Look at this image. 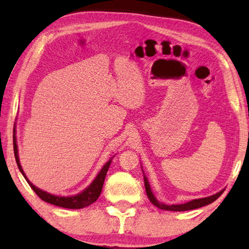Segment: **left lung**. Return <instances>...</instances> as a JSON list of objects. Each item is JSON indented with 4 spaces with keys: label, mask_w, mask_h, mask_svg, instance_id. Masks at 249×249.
I'll return each instance as SVG.
<instances>
[{
    "label": "left lung",
    "mask_w": 249,
    "mask_h": 249,
    "mask_svg": "<svg viewBox=\"0 0 249 249\" xmlns=\"http://www.w3.org/2000/svg\"><path fill=\"white\" fill-rule=\"evenodd\" d=\"M144 172V171H142ZM144 183H145V189H146V193H147V196H148L149 201L153 203L155 206H157V208L161 209V210H166V211H175V212H181V211H189V210H195V209H199L202 208V206H205L208 204H211L212 202L215 201L218 196H220L223 192H224V189L221 190L220 192L215 193V195L211 196H206V197H202V199H195V200H191L187 202V203H183V204H165V203H161V202H159L157 199H156V196H154L153 191H151L150 189V184L148 182V180H147L146 176L144 175Z\"/></svg>",
    "instance_id": "1"
}]
</instances>
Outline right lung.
Returning <instances> with one entry per match:
<instances>
[{"mask_svg": "<svg viewBox=\"0 0 249 249\" xmlns=\"http://www.w3.org/2000/svg\"><path fill=\"white\" fill-rule=\"evenodd\" d=\"M15 132V129H14ZM13 146H14V155H15V159H16V163H18V167L19 171L22 172V175L24 176V178L26 179L28 184L31 185V188L37 196H38L41 200L47 202V203L60 206V208H65V209H82L86 208V206H89L90 204L94 203V202L98 200V197L101 195V191H102L103 188V183H104V179L105 176H107V172L108 170V167L111 165L112 159L114 158V156L108 160V161L105 163V165L102 167V169L100 170V172L94 178V180L88 185V187L84 189L83 191H81L78 195L75 196H54L52 195V193H48L44 190H40L39 188H37L36 185H34L31 181L28 180V178L25 175V172L23 170L22 166H20L19 162V157H18V142H16V136L14 133L13 136Z\"/></svg>", "mask_w": 249, "mask_h": 249, "instance_id": "add662e5", "label": "right lung"}]
</instances>
